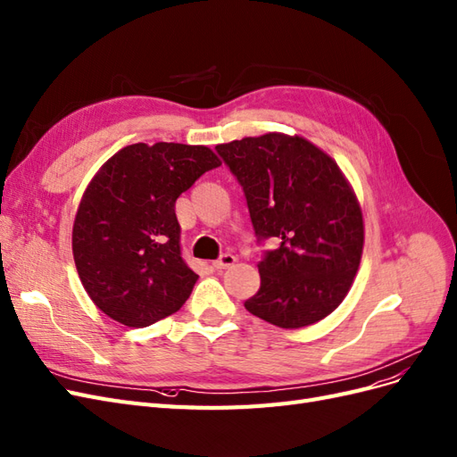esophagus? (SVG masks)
<instances>
[{"instance_id": "1", "label": "esophagus", "mask_w": 457, "mask_h": 457, "mask_svg": "<svg viewBox=\"0 0 457 457\" xmlns=\"http://www.w3.org/2000/svg\"><path fill=\"white\" fill-rule=\"evenodd\" d=\"M235 262H237V258H235L233 254H222L216 262H212V266L216 270H226V268H231Z\"/></svg>"}]
</instances>
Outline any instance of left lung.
<instances>
[{"mask_svg":"<svg viewBox=\"0 0 457 457\" xmlns=\"http://www.w3.org/2000/svg\"><path fill=\"white\" fill-rule=\"evenodd\" d=\"M216 152L243 186L258 239L278 246L258 263L246 312L278 328L315 325L344 302L359 271L364 222L336 161L298 135L268 132Z\"/></svg>","mask_w":457,"mask_h":457,"instance_id":"1","label":"left lung"}]
</instances>
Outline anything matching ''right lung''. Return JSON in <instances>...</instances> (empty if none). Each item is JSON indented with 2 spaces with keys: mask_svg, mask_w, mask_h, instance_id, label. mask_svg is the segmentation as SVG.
<instances>
[{
  "mask_svg": "<svg viewBox=\"0 0 457 457\" xmlns=\"http://www.w3.org/2000/svg\"><path fill=\"white\" fill-rule=\"evenodd\" d=\"M222 161L207 145H125L87 186L71 231L85 292L110 319L142 328L172 315L199 278L180 254L174 203Z\"/></svg>",
  "mask_w": 457,
  "mask_h": 457,
  "instance_id": "obj_1",
  "label": "right lung"
}]
</instances>
